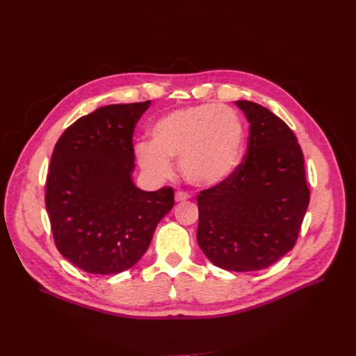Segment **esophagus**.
<instances>
[{"label":"esophagus","instance_id":"esophagus-1","mask_svg":"<svg viewBox=\"0 0 356 356\" xmlns=\"http://www.w3.org/2000/svg\"><path fill=\"white\" fill-rule=\"evenodd\" d=\"M188 198H190V195L187 193H184V191H177V194H175V201L177 202H184V201H187Z\"/></svg>","mask_w":356,"mask_h":356}]
</instances>
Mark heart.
Returning <instances> with one entry per match:
<instances>
[{"label": "heart", "mask_w": 356, "mask_h": 356, "mask_svg": "<svg viewBox=\"0 0 356 356\" xmlns=\"http://www.w3.org/2000/svg\"><path fill=\"white\" fill-rule=\"evenodd\" d=\"M149 138L150 143L136 146V158L150 178H168L171 162L178 161L185 181L195 187H214L238 166L245 129L233 108L201 104L162 115L150 127Z\"/></svg>", "instance_id": "b5f03b06"}]
</instances>
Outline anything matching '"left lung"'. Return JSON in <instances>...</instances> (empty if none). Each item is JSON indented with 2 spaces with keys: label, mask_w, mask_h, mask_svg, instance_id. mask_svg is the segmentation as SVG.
<instances>
[{
  "label": "left lung",
  "mask_w": 356,
  "mask_h": 356,
  "mask_svg": "<svg viewBox=\"0 0 356 356\" xmlns=\"http://www.w3.org/2000/svg\"><path fill=\"white\" fill-rule=\"evenodd\" d=\"M236 106L249 122L248 149L226 181L197 195V242L216 266L248 273L294 248L310 190L293 130L252 101Z\"/></svg>",
  "instance_id": "1"
}]
</instances>
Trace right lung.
I'll return each instance as SVG.
<instances>
[{"instance_id": "obj_1", "label": "right lung", "mask_w": 356, "mask_h": 356, "mask_svg": "<svg viewBox=\"0 0 356 356\" xmlns=\"http://www.w3.org/2000/svg\"><path fill=\"white\" fill-rule=\"evenodd\" d=\"M150 101L97 108L55 145L44 202L62 257L95 275L123 273L147 250L174 207V190L143 191L131 181L133 131Z\"/></svg>"}]
</instances>
